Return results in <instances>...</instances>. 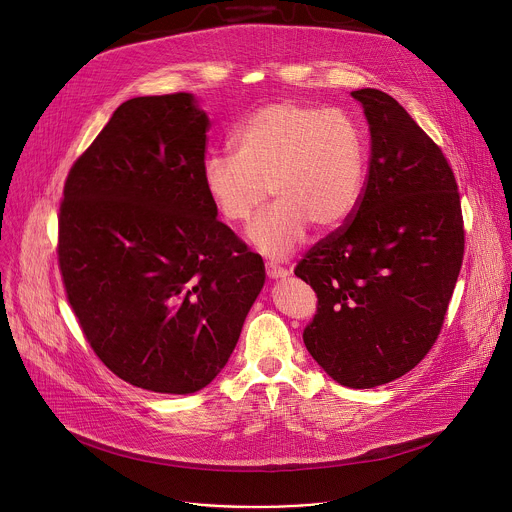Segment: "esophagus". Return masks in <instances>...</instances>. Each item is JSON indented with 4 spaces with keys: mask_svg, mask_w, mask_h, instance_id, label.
<instances>
[{
    "mask_svg": "<svg viewBox=\"0 0 512 512\" xmlns=\"http://www.w3.org/2000/svg\"><path fill=\"white\" fill-rule=\"evenodd\" d=\"M265 271H267L269 279H283V277L289 275V271L285 267H277V265H271V263L265 265Z\"/></svg>",
    "mask_w": 512,
    "mask_h": 512,
    "instance_id": "34e87169",
    "label": "esophagus"
}]
</instances>
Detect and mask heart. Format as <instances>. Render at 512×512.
Here are the masks:
<instances>
[{"label": "heart", "instance_id": "obj_1", "mask_svg": "<svg viewBox=\"0 0 512 512\" xmlns=\"http://www.w3.org/2000/svg\"><path fill=\"white\" fill-rule=\"evenodd\" d=\"M235 156L202 162V188L229 225L247 223L249 243L271 259H285L308 229L334 233L354 214L367 174V152L356 125L340 111L298 101L255 109L233 133Z\"/></svg>", "mask_w": 512, "mask_h": 512}]
</instances>
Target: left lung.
Listing matches in <instances>:
<instances>
[{
    "instance_id": "1",
    "label": "left lung",
    "mask_w": 512,
    "mask_h": 512,
    "mask_svg": "<svg viewBox=\"0 0 512 512\" xmlns=\"http://www.w3.org/2000/svg\"><path fill=\"white\" fill-rule=\"evenodd\" d=\"M371 131L369 174L350 221L314 245L296 275L318 312L304 344L340 385L373 389L423 360L442 330L464 257L454 172L387 93H350Z\"/></svg>"
}]
</instances>
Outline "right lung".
Masks as SVG:
<instances>
[{"label":"right lung","mask_w":512,"mask_h":512,"mask_svg":"<svg viewBox=\"0 0 512 512\" xmlns=\"http://www.w3.org/2000/svg\"><path fill=\"white\" fill-rule=\"evenodd\" d=\"M208 125L190 93L129 99L64 182L66 298L105 367L154 393L221 373L265 283L202 188Z\"/></svg>","instance_id":"add662e5"}]
</instances>
